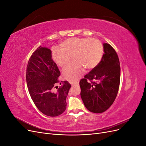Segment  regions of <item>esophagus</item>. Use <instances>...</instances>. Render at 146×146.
Returning <instances> with one entry per match:
<instances>
[{"label": "esophagus", "mask_w": 146, "mask_h": 146, "mask_svg": "<svg viewBox=\"0 0 146 146\" xmlns=\"http://www.w3.org/2000/svg\"><path fill=\"white\" fill-rule=\"evenodd\" d=\"M78 82H71V85L72 86H77L78 85Z\"/></svg>", "instance_id": "esophagus-1"}]
</instances>
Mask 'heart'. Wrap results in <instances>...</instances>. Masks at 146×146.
Listing matches in <instances>:
<instances>
[{
	"mask_svg": "<svg viewBox=\"0 0 146 146\" xmlns=\"http://www.w3.org/2000/svg\"><path fill=\"white\" fill-rule=\"evenodd\" d=\"M60 47L61 49L52 48V59L63 68L72 57L74 62L63 71L64 78L70 82L78 80L85 72V68L88 70L95 68L104 55L103 44L96 38H70L61 42Z\"/></svg>",
	"mask_w": 146,
	"mask_h": 146,
	"instance_id": "1",
	"label": "heart"
}]
</instances>
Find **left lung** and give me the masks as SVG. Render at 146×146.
Here are the masks:
<instances>
[{
	"label": "left lung",
	"instance_id": "left-lung-1",
	"mask_svg": "<svg viewBox=\"0 0 146 146\" xmlns=\"http://www.w3.org/2000/svg\"><path fill=\"white\" fill-rule=\"evenodd\" d=\"M104 54L100 63L80 81V96L90 111L101 113L111 107L120 84L121 68L116 52L104 44Z\"/></svg>",
	"mask_w": 146,
	"mask_h": 146
}]
</instances>
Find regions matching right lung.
<instances>
[{
    "label": "right lung",
    "mask_w": 146,
    "mask_h": 146,
    "mask_svg": "<svg viewBox=\"0 0 146 146\" xmlns=\"http://www.w3.org/2000/svg\"><path fill=\"white\" fill-rule=\"evenodd\" d=\"M26 81L29 94L38 109L48 116L62 114L66 108V97L71 87L68 81L59 82L60 72L52 58L49 48L39 46L30 57L26 70ZM56 87L54 92L52 89Z\"/></svg>",
    "instance_id": "right-lung-1"
}]
</instances>
